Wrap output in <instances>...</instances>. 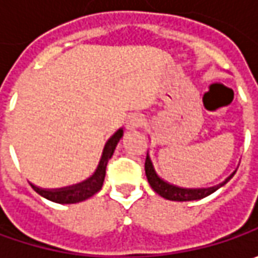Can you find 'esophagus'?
Wrapping results in <instances>:
<instances>
[{"instance_id": "esophagus-1", "label": "esophagus", "mask_w": 258, "mask_h": 258, "mask_svg": "<svg viewBox=\"0 0 258 258\" xmlns=\"http://www.w3.org/2000/svg\"><path fill=\"white\" fill-rule=\"evenodd\" d=\"M141 124H142V119H141L138 114H132V116H129L127 120H126V129L135 131V129H138Z\"/></svg>"}]
</instances>
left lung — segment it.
Here are the masks:
<instances>
[{
  "label": "left lung",
  "instance_id": "left-lung-1",
  "mask_svg": "<svg viewBox=\"0 0 258 258\" xmlns=\"http://www.w3.org/2000/svg\"><path fill=\"white\" fill-rule=\"evenodd\" d=\"M145 173H146L148 182L152 186V189L158 195L164 197L165 200H171V201H195V200H201V198H205V197L215 192L218 188H221L223 185L228 182L235 172L231 173L224 182L218 183L215 186H210V188H181V186H176V185H172V183H168L162 178H159L158 173L155 172L154 165H152L149 155H146Z\"/></svg>",
  "mask_w": 258,
  "mask_h": 258
}]
</instances>
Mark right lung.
Listing matches in <instances>:
<instances>
[{
    "label": "right lung",
    "instance_id": "1",
    "mask_svg": "<svg viewBox=\"0 0 258 258\" xmlns=\"http://www.w3.org/2000/svg\"><path fill=\"white\" fill-rule=\"evenodd\" d=\"M122 136H123V129H119L106 142L103 155H102V159L99 162V166H97L96 172L90 178H87L86 181H83V182L76 183V185H72V186H66V188H60V189H43V188H38V186H35V185L31 183L33 189L37 194H40L41 197L47 198L48 201H53V203L57 204L82 203V201H85L87 198L93 197L94 194L99 192L102 189L107 162L112 158L114 149H116V145L120 141Z\"/></svg>",
    "mask_w": 258,
    "mask_h": 258
}]
</instances>
